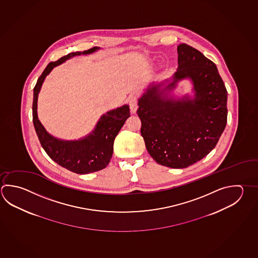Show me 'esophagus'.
<instances>
[{
    "label": "esophagus",
    "instance_id": "34e87169",
    "mask_svg": "<svg viewBox=\"0 0 258 258\" xmlns=\"http://www.w3.org/2000/svg\"><path fill=\"white\" fill-rule=\"evenodd\" d=\"M128 104H130V108L132 113H136L138 109V98L136 96H132L128 99Z\"/></svg>",
    "mask_w": 258,
    "mask_h": 258
}]
</instances>
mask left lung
Returning a JSON list of instances; mask_svg holds the SVG:
<instances>
[{"instance_id":"left-lung-1","label":"left lung","mask_w":258,"mask_h":258,"mask_svg":"<svg viewBox=\"0 0 258 258\" xmlns=\"http://www.w3.org/2000/svg\"><path fill=\"white\" fill-rule=\"evenodd\" d=\"M177 51L178 69L171 81L150 85L138 100L137 114L153 160L182 169L216 146L227 122V90L215 63L197 49L180 44ZM187 78L193 83V97L170 96L177 82Z\"/></svg>"}]
</instances>
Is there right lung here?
<instances>
[{
	"instance_id": "right-lung-1",
	"label": "right lung",
	"mask_w": 258,
	"mask_h": 258,
	"mask_svg": "<svg viewBox=\"0 0 258 258\" xmlns=\"http://www.w3.org/2000/svg\"><path fill=\"white\" fill-rule=\"evenodd\" d=\"M98 49L100 48L96 46L87 51L70 53L55 62L49 63L34 88L33 122L41 145L47 155L58 165L78 174H88L107 167L113 154L115 138L126 118L131 116L128 105H123L103 114L88 136L78 141H64L52 136L40 122L37 115V99L44 79L53 68L74 56L92 54Z\"/></svg>"
}]
</instances>
